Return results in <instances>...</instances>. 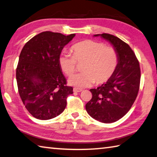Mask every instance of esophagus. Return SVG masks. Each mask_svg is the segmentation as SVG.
I'll list each match as a JSON object with an SVG mask.
<instances>
[{"mask_svg":"<svg viewBox=\"0 0 157 157\" xmlns=\"http://www.w3.org/2000/svg\"><path fill=\"white\" fill-rule=\"evenodd\" d=\"M82 91V89H80V88H73V92L75 93H80Z\"/></svg>","mask_w":157,"mask_h":157,"instance_id":"1","label":"esophagus"}]
</instances>
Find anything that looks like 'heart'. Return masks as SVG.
I'll return each instance as SVG.
<instances>
[{"instance_id": "heart-1", "label": "heart", "mask_w": 157, "mask_h": 157, "mask_svg": "<svg viewBox=\"0 0 157 157\" xmlns=\"http://www.w3.org/2000/svg\"><path fill=\"white\" fill-rule=\"evenodd\" d=\"M71 51L73 56L67 53L59 55L58 64L61 70L71 76L77 69L76 62L83 63V72L71 76L68 81L76 88L89 87L95 82L104 83L112 77L118 65L117 51L100 42L86 40L73 44Z\"/></svg>"}]
</instances>
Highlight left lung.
<instances>
[{
    "mask_svg": "<svg viewBox=\"0 0 157 157\" xmlns=\"http://www.w3.org/2000/svg\"><path fill=\"white\" fill-rule=\"evenodd\" d=\"M113 45L119 62L112 77L97 88H92V99L86 104L91 117L102 123H113L129 111L137 96L141 71L137 58L129 45L108 33L96 34Z\"/></svg>",
    "mask_w": 157,
    "mask_h": 157,
    "instance_id": "obj_1",
    "label": "left lung"
}]
</instances>
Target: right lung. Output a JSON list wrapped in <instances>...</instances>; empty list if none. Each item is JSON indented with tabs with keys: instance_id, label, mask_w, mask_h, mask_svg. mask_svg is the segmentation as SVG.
Returning <instances> with one entry per match:
<instances>
[{
	"instance_id": "add662e5",
	"label": "right lung",
	"mask_w": 157,
	"mask_h": 157,
	"mask_svg": "<svg viewBox=\"0 0 157 157\" xmlns=\"http://www.w3.org/2000/svg\"><path fill=\"white\" fill-rule=\"evenodd\" d=\"M75 34L44 31L33 37L22 48L16 69L18 93L31 115L40 120L56 117L63 112L73 87L58 64L62 50Z\"/></svg>"
}]
</instances>
